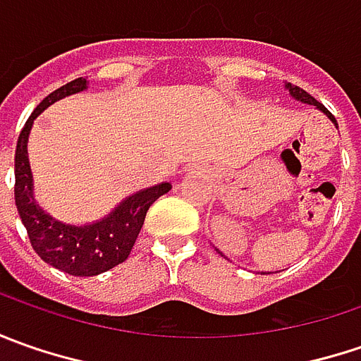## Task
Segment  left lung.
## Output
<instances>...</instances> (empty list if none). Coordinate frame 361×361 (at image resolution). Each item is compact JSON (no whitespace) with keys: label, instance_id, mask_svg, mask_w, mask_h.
I'll use <instances>...</instances> for the list:
<instances>
[{"label":"left lung","instance_id":"left-lung-1","mask_svg":"<svg viewBox=\"0 0 361 361\" xmlns=\"http://www.w3.org/2000/svg\"><path fill=\"white\" fill-rule=\"evenodd\" d=\"M285 90L289 92V96H291L293 100H298V102H301V104H312V106H315L317 110H322V112L326 114L327 118L334 122V126L338 128V120L334 118V114H331V112H329V110H327L326 106L322 104V102H317V100L313 98L312 94H307L305 90H301L299 86H293V84H289V82H285ZM215 249H216V247H215ZM216 253H219L221 257H225L223 253H221V251H219V249H216ZM225 259H227V257H225Z\"/></svg>","mask_w":361,"mask_h":361}]
</instances>
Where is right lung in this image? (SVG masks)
Returning <instances> with one entry per match:
<instances>
[{
	"label": "right lung",
	"instance_id": "add662e5",
	"mask_svg": "<svg viewBox=\"0 0 361 361\" xmlns=\"http://www.w3.org/2000/svg\"><path fill=\"white\" fill-rule=\"evenodd\" d=\"M84 90H88V80L76 78L46 96L32 112L16 146V188H13L18 213L35 253L51 267L76 277L100 275L124 263L145 225L146 211L159 197L173 188L171 183H159L154 187L136 190L130 197L122 199L102 219L82 225L60 221L58 216L49 215L46 209L39 207V202L35 201L34 174L27 159V138L34 126V120L54 102Z\"/></svg>",
	"mask_w": 361,
	"mask_h": 361
}]
</instances>
